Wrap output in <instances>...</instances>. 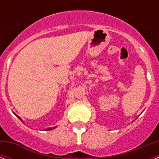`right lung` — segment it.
Returning a JSON list of instances; mask_svg holds the SVG:
<instances>
[{
  "instance_id": "add662e5",
  "label": "right lung",
  "mask_w": 159,
  "mask_h": 159,
  "mask_svg": "<svg viewBox=\"0 0 159 159\" xmlns=\"http://www.w3.org/2000/svg\"><path fill=\"white\" fill-rule=\"evenodd\" d=\"M17 116V117H18V118L20 119V120H21V118H20V116ZM56 127H57V126H55V127H53V128H47V129H45L44 130H52V129H55V128H56Z\"/></svg>"
}]
</instances>
